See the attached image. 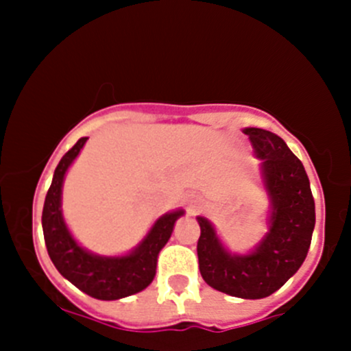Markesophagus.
<instances>
[{"label":"esophagus","mask_w":351,"mask_h":351,"mask_svg":"<svg viewBox=\"0 0 351 351\" xmlns=\"http://www.w3.org/2000/svg\"><path fill=\"white\" fill-rule=\"evenodd\" d=\"M186 208H189L190 214H195L198 208H200V198H198V195H195V193L186 197Z\"/></svg>","instance_id":"34e87169"}]
</instances>
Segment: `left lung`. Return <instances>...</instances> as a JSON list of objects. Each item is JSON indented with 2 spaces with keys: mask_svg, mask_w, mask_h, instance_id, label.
I'll list each match as a JSON object with an SVG mask.
<instances>
[{
  "mask_svg": "<svg viewBox=\"0 0 351 351\" xmlns=\"http://www.w3.org/2000/svg\"><path fill=\"white\" fill-rule=\"evenodd\" d=\"M244 134L261 162L271 200L270 232L250 254H231L210 222L197 217L198 268L212 289L241 299H263L277 292L304 263L316 224V208L302 162L282 137L247 127Z\"/></svg>",
  "mask_w": 351,
  "mask_h": 351,
  "instance_id": "obj_1",
  "label": "left lung"
}]
</instances>
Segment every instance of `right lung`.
Segmentation results:
<instances>
[{"label":"right lung","instance_id":"add662e5","mask_svg":"<svg viewBox=\"0 0 351 351\" xmlns=\"http://www.w3.org/2000/svg\"><path fill=\"white\" fill-rule=\"evenodd\" d=\"M84 143L86 137H81L62 156L54 171L52 185L45 195L42 210L45 246L54 267L71 284L95 299L117 300L141 292L153 282L159 251L168 243L176 219L183 215V210L169 212L159 217L144 241L127 256L107 258L88 253L69 234L61 214L64 175Z\"/></svg>","mask_w":351,"mask_h":351}]
</instances>
